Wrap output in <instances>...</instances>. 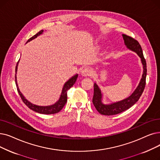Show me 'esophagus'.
<instances>
[{
    "mask_svg": "<svg viewBox=\"0 0 160 160\" xmlns=\"http://www.w3.org/2000/svg\"><path fill=\"white\" fill-rule=\"evenodd\" d=\"M93 74V71L92 68L89 67H85L83 70L81 71V74L83 76H91Z\"/></svg>",
    "mask_w": 160,
    "mask_h": 160,
    "instance_id": "esophagus-1",
    "label": "esophagus"
}]
</instances>
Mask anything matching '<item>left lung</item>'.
Segmentation results:
<instances>
[{"mask_svg":"<svg viewBox=\"0 0 160 160\" xmlns=\"http://www.w3.org/2000/svg\"><path fill=\"white\" fill-rule=\"evenodd\" d=\"M124 44L129 50L135 52L141 58V63L143 66V73L135 91L127 98L122 101L112 102L110 104H104L102 102V93L99 87L96 83H94V92L93 97V103L98 112L102 115H114L121 113L128 110L135 104L141 96L146 85V77H147V63L144 58L142 48L138 41L126 34H122Z\"/></svg>","mask_w":160,"mask_h":160,"instance_id":"1","label":"left lung"}]
</instances>
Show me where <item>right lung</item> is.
Instances as JSON below:
<instances>
[{"instance_id": "add662e5", "label": "right lung", "mask_w": 160, "mask_h": 160, "mask_svg": "<svg viewBox=\"0 0 160 160\" xmlns=\"http://www.w3.org/2000/svg\"><path fill=\"white\" fill-rule=\"evenodd\" d=\"M44 30H41L40 31H39L38 33H37L35 35H34L33 37H32L31 38H29L28 40H27V43L31 41L32 40L36 38L37 37H38V36H40V34H42L43 33ZM19 61L18 62L17 65L16 67V84L17 86V89L18 92L22 98V101H23V102L25 104V105L28 107L30 109H31L32 110L34 111V112L40 113V114H55L59 112V111L63 108V107L65 105V104L67 102V91L70 89L74 84L75 82L76 81V79L78 78V74H76L75 75H74L73 76L68 80L65 83L63 87V89H62V92L60 95V97L59 100L54 103L53 105H49V106H38V105H36L34 104L31 103V102H29L28 100L25 99V97L23 95V94L22 93V92H20V90L19 89L18 87V84L17 82V77H16V74H17V71H18V63Z\"/></svg>"}]
</instances>
